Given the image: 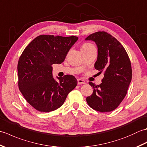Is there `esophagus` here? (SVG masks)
<instances>
[{"instance_id":"1","label":"esophagus","mask_w":147,"mask_h":147,"mask_svg":"<svg viewBox=\"0 0 147 147\" xmlns=\"http://www.w3.org/2000/svg\"><path fill=\"white\" fill-rule=\"evenodd\" d=\"M86 82L85 81L82 80V79H78V85H81V84H85Z\"/></svg>"}]
</instances>
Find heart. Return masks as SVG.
Listing matches in <instances>:
<instances>
[{"mask_svg": "<svg viewBox=\"0 0 147 147\" xmlns=\"http://www.w3.org/2000/svg\"><path fill=\"white\" fill-rule=\"evenodd\" d=\"M94 47L93 45L91 43H84L82 46V50H85V49H88L90 48H93Z\"/></svg>", "mask_w": 147, "mask_h": 147, "instance_id": "b5f03b06", "label": "heart"}]
</instances>
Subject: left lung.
<instances>
[{"label":"left lung","mask_w":147,"mask_h":147,"mask_svg":"<svg viewBox=\"0 0 147 147\" xmlns=\"http://www.w3.org/2000/svg\"><path fill=\"white\" fill-rule=\"evenodd\" d=\"M85 40H92L98 48L97 60L95 68L104 78L100 85L92 82L93 88L86 102L91 108L101 112L114 111L123 100L132 78V69L126 50L118 40L105 32L90 35Z\"/></svg>","instance_id":"1"}]
</instances>
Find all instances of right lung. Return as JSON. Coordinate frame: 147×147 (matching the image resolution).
Instances as JSON below:
<instances>
[{
  "mask_svg": "<svg viewBox=\"0 0 147 147\" xmlns=\"http://www.w3.org/2000/svg\"><path fill=\"white\" fill-rule=\"evenodd\" d=\"M78 38L75 36L42 35L31 42L19 59V89L26 100L42 112L55 111L62 105L68 93L77 85L72 75L53 77L52 64L64 62Z\"/></svg>",
  "mask_w": 147,
  "mask_h": 147,
  "instance_id": "add662e5",
  "label": "right lung"
}]
</instances>
